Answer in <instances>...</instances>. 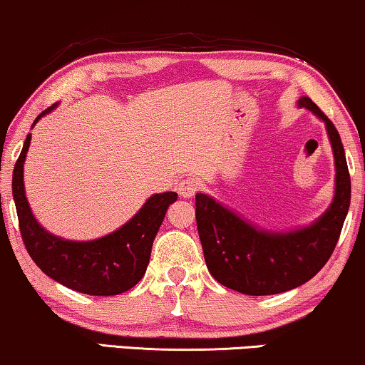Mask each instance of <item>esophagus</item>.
Segmentation results:
<instances>
[{
	"mask_svg": "<svg viewBox=\"0 0 365 365\" xmlns=\"http://www.w3.org/2000/svg\"><path fill=\"white\" fill-rule=\"evenodd\" d=\"M198 180L197 178H185L178 183V193L183 198H192L198 192Z\"/></svg>",
	"mask_w": 365,
	"mask_h": 365,
	"instance_id": "1",
	"label": "esophagus"
}]
</instances>
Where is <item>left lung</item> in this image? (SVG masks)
<instances>
[{"label": "left lung", "instance_id": "left-lung-1", "mask_svg": "<svg viewBox=\"0 0 365 365\" xmlns=\"http://www.w3.org/2000/svg\"><path fill=\"white\" fill-rule=\"evenodd\" d=\"M325 123L335 158V195L325 214L307 227L286 232L249 224L205 193L195 195L197 229L210 274L225 288L262 297L298 288L327 264L350 205V175L334 123L310 98L298 101Z\"/></svg>", "mask_w": 365, "mask_h": 365}]
</instances>
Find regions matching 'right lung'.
<instances>
[{
    "instance_id": "obj_1",
    "label": "right lung",
    "mask_w": 365,
    "mask_h": 365,
    "mask_svg": "<svg viewBox=\"0 0 365 365\" xmlns=\"http://www.w3.org/2000/svg\"><path fill=\"white\" fill-rule=\"evenodd\" d=\"M55 108L57 104L38 114L34 126ZM30 140L31 135L23 143L13 170L11 188L21 239L31 259L45 274L73 292L113 297L131 289L146 273L155 236L170 204L177 200V193H155L123 227L101 239L82 242L57 237L36 222L25 195L23 163Z\"/></svg>"
}]
</instances>
